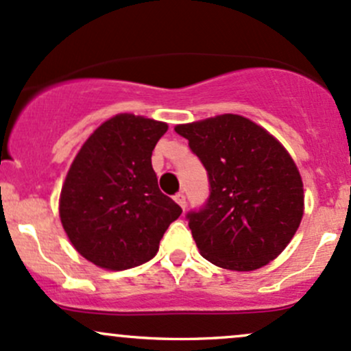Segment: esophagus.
Masks as SVG:
<instances>
[{"label":"esophagus","mask_w":351,"mask_h":351,"mask_svg":"<svg viewBox=\"0 0 351 351\" xmlns=\"http://www.w3.org/2000/svg\"><path fill=\"white\" fill-rule=\"evenodd\" d=\"M175 202L178 203V205L182 206L183 210L186 208V196H184V193H176L175 195Z\"/></svg>","instance_id":"34e87169"}]
</instances>
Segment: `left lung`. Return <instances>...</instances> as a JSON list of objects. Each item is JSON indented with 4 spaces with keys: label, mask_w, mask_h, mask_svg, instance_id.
<instances>
[{
    "label": "left lung",
    "mask_w": 351,
    "mask_h": 351,
    "mask_svg": "<svg viewBox=\"0 0 351 351\" xmlns=\"http://www.w3.org/2000/svg\"><path fill=\"white\" fill-rule=\"evenodd\" d=\"M210 178L206 206L188 215L199 253L219 268L253 271L275 260L295 237L303 182L287 148L241 114L176 125Z\"/></svg>",
    "instance_id": "obj_1"
}]
</instances>
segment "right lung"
I'll use <instances>...</instances> for the list:
<instances>
[{"label": "right lung", "instance_id": "obj_1", "mask_svg": "<svg viewBox=\"0 0 351 351\" xmlns=\"http://www.w3.org/2000/svg\"><path fill=\"white\" fill-rule=\"evenodd\" d=\"M165 121L119 113L76 153L60 193V219L76 252L99 268L121 271L158 253L182 208L158 188L152 153Z\"/></svg>", "mask_w": 351, "mask_h": 351}]
</instances>
